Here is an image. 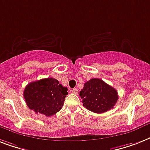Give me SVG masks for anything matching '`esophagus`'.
<instances>
[{
	"mask_svg": "<svg viewBox=\"0 0 150 150\" xmlns=\"http://www.w3.org/2000/svg\"><path fill=\"white\" fill-rule=\"evenodd\" d=\"M71 92H72V93H74V94H78V93H79V91H78L77 88H72V89L71 90Z\"/></svg>",
	"mask_w": 150,
	"mask_h": 150,
	"instance_id": "34e87169",
	"label": "esophagus"
}]
</instances>
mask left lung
<instances>
[{"label":"left lung","instance_id":"obj_1","mask_svg":"<svg viewBox=\"0 0 150 150\" xmlns=\"http://www.w3.org/2000/svg\"><path fill=\"white\" fill-rule=\"evenodd\" d=\"M81 103L88 110L103 113L113 109L119 96L117 91L99 79H92L85 83L79 92Z\"/></svg>","mask_w":150,"mask_h":150}]
</instances>
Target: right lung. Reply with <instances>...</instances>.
Returning a JSON list of instances; mask_svg holds the SVG:
<instances>
[{
	"mask_svg": "<svg viewBox=\"0 0 150 150\" xmlns=\"http://www.w3.org/2000/svg\"><path fill=\"white\" fill-rule=\"evenodd\" d=\"M67 91L57 79L47 78L30 82L24 88V98L30 109L52 116L63 106Z\"/></svg>",
	"mask_w": 150,
	"mask_h": 150,
	"instance_id": "add662e5",
	"label": "right lung"
}]
</instances>
